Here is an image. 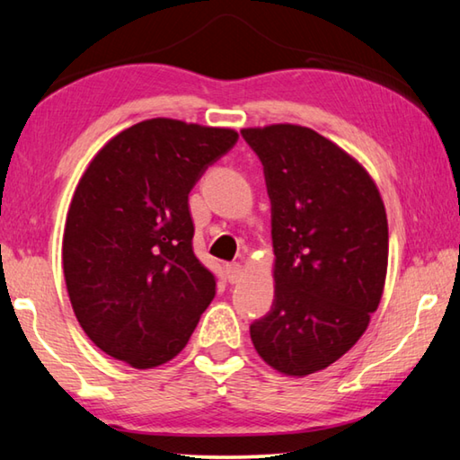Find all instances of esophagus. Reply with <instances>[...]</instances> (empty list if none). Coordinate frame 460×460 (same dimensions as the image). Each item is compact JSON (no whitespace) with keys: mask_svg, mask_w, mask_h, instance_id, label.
Masks as SVG:
<instances>
[{"mask_svg":"<svg viewBox=\"0 0 460 460\" xmlns=\"http://www.w3.org/2000/svg\"><path fill=\"white\" fill-rule=\"evenodd\" d=\"M227 279L231 284H237L241 278H243V268L239 266V263H227Z\"/></svg>","mask_w":460,"mask_h":460,"instance_id":"34e87169","label":"esophagus"}]
</instances>
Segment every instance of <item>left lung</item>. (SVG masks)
Segmentation results:
<instances>
[{"label": "left lung", "instance_id": "1", "mask_svg": "<svg viewBox=\"0 0 460 460\" xmlns=\"http://www.w3.org/2000/svg\"><path fill=\"white\" fill-rule=\"evenodd\" d=\"M271 202L274 305L249 326L255 351L294 377L329 367L369 324L387 274V217L359 162L314 129H241Z\"/></svg>", "mask_w": 460, "mask_h": 460}]
</instances>
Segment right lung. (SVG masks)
I'll use <instances>...</instances> for the list:
<instances>
[{"label": "right lung", "instance_id": "obj_1", "mask_svg": "<svg viewBox=\"0 0 460 460\" xmlns=\"http://www.w3.org/2000/svg\"><path fill=\"white\" fill-rule=\"evenodd\" d=\"M237 131L155 118L101 147L76 186L62 239L75 316L113 359L150 369L182 351L215 298L192 252L189 194Z\"/></svg>", "mask_w": 460, "mask_h": 460}]
</instances>
